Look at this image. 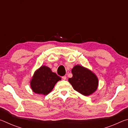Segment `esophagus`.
Wrapping results in <instances>:
<instances>
[{
    "instance_id": "34e87169",
    "label": "esophagus",
    "mask_w": 128,
    "mask_h": 128,
    "mask_svg": "<svg viewBox=\"0 0 128 128\" xmlns=\"http://www.w3.org/2000/svg\"><path fill=\"white\" fill-rule=\"evenodd\" d=\"M66 76H62V80H66Z\"/></svg>"
}]
</instances>
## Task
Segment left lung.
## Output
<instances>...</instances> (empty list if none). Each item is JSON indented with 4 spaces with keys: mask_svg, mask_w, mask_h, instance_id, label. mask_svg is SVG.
I'll return each instance as SVG.
<instances>
[{
    "mask_svg": "<svg viewBox=\"0 0 128 128\" xmlns=\"http://www.w3.org/2000/svg\"><path fill=\"white\" fill-rule=\"evenodd\" d=\"M73 76L68 81L74 89L82 95L88 96L97 90L99 84L96 74L90 69L76 65L72 69Z\"/></svg>",
    "mask_w": 128,
    "mask_h": 128,
    "instance_id": "1",
    "label": "left lung"
}]
</instances>
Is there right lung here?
Masks as SVG:
<instances>
[{
    "label": "right lung",
    "mask_w": 128,
    "mask_h": 128,
    "mask_svg": "<svg viewBox=\"0 0 128 128\" xmlns=\"http://www.w3.org/2000/svg\"><path fill=\"white\" fill-rule=\"evenodd\" d=\"M61 77L52 72L46 66H42L36 70L30 81V87L36 94L46 95L50 92Z\"/></svg>",
    "instance_id": "add662e5"
}]
</instances>
